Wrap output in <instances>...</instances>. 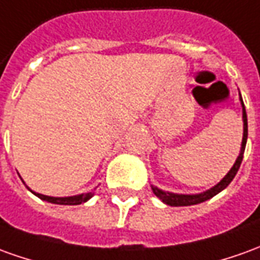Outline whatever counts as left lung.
Masks as SVG:
<instances>
[{
  "label": "left lung",
  "mask_w": 260,
  "mask_h": 260,
  "mask_svg": "<svg viewBox=\"0 0 260 260\" xmlns=\"http://www.w3.org/2000/svg\"><path fill=\"white\" fill-rule=\"evenodd\" d=\"M239 100H241V105H242V121H244V136H242V143H241V150H239V155H238L237 160L234 163V166L231 168V170L228 173L225 174L222 177V180L218 181L217 184L211 188H208L203 193L197 194H180V193H172V191H165L159 187H156L152 184V191L155 193V196L157 199H160L165 204L172 207H184V206H194V204H200V203H204L207 200L212 199L214 196H217L218 193H221L224 188L228 187V184L234 180L235 174L238 173V169L242 163V159H244V152L245 146H246V139H248V118H246V111H245V105L244 101H242V97H241V92H239Z\"/></svg>",
  "instance_id": "left-lung-1"
}]
</instances>
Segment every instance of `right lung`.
Masks as SVG:
<instances>
[{
  "label": "right lung",
  "mask_w": 260,
  "mask_h": 260,
  "mask_svg": "<svg viewBox=\"0 0 260 260\" xmlns=\"http://www.w3.org/2000/svg\"><path fill=\"white\" fill-rule=\"evenodd\" d=\"M19 177H21V176H19ZM21 180H22V177H21ZM22 183L25 184V181L23 180ZM25 186H26V184H25ZM28 190L35 194L36 197H39V199L43 200V201L52 203V204H59V206H79V204H83V203H86V201H88V200L91 199L92 196H94V190H95V188L91 190V191H87V193L77 194V196H69V197H52V196H45V194L36 193L34 190H30L29 187Z\"/></svg>",
  "instance_id": "1"
}]
</instances>
